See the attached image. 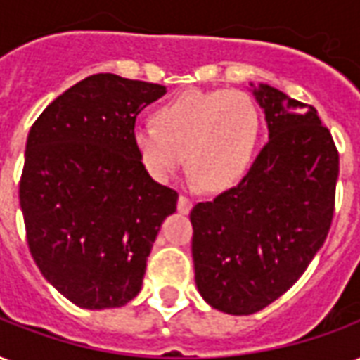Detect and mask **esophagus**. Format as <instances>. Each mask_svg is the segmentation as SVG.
Returning a JSON list of instances; mask_svg holds the SVG:
<instances>
[{"mask_svg": "<svg viewBox=\"0 0 360 360\" xmlns=\"http://www.w3.org/2000/svg\"><path fill=\"white\" fill-rule=\"evenodd\" d=\"M191 207H193V202L188 200L187 196H179V200H177V210H179V214H188Z\"/></svg>", "mask_w": 360, "mask_h": 360, "instance_id": "esophagus-1", "label": "esophagus"}]
</instances>
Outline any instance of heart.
<instances>
[{
  "label": "heart",
  "instance_id": "heart-1",
  "mask_svg": "<svg viewBox=\"0 0 360 360\" xmlns=\"http://www.w3.org/2000/svg\"><path fill=\"white\" fill-rule=\"evenodd\" d=\"M259 112L242 91L191 89L154 110V126L131 133L137 158L153 179L166 183L183 162L191 181L210 193L236 187L254 162Z\"/></svg>",
  "mask_w": 360,
  "mask_h": 360
}]
</instances>
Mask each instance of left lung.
I'll use <instances>...</instances> for the list:
<instances>
[{"instance_id":"1","label":"left lung","mask_w":360,"mask_h":360,"mask_svg":"<svg viewBox=\"0 0 360 360\" xmlns=\"http://www.w3.org/2000/svg\"><path fill=\"white\" fill-rule=\"evenodd\" d=\"M269 141L236 187L191 212L196 288L207 305L252 315L292 288L326 240L340 158L313 106L250 84Z\"/></svg>"}]
</instances>
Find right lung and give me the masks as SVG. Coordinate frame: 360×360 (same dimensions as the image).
<instances>
[{
  "label": "right lung",
  "mask_w": 360,
  "mask_h": 360,
  "mask_svg": "<svg viewBox=\"0 0 360 360\" xmlns=\"http://www.w3.org/2000/svg\"><path fill=\"white\" fill-rule=\"evenodd\" d=\"M166 87L95 74L34 122L18 187L26 240L45 281L84 309L139 294L146 257L177 193L146 173L133 148L137 114Z\"/></svg>",
  "instance_id": "1"
}]
</instances>
